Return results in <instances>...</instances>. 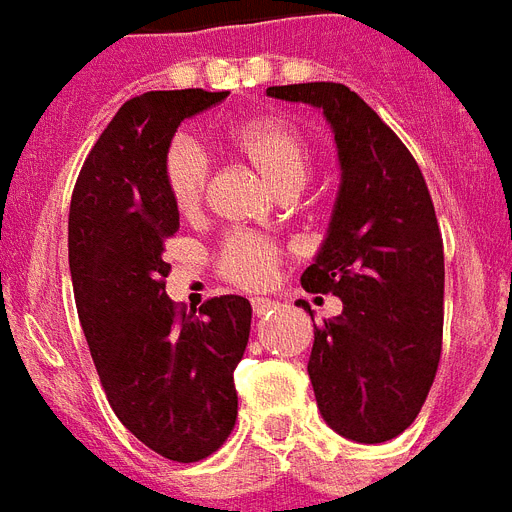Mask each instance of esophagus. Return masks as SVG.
<instances>
[{
  "label": "esophagus",
  "instance_id": "34e87169",
  "mask_svg": "<svg viewBox=\"0 0 512 512\" xmlns=\"http://www.w3.org/2000/svg\"><path fill=\"white\" fill-rule=\"evenodd\" d=\"M273 310H276V302H270V299L265 297L252 299V313H255L257 318H265V315H270Z\"/></svg>",
  "mask_w": 512,
  "mask_h": 512
}]
</instances>
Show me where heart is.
<instances>
[{"label":"heart","instance_id":"b5f03b06","mask_svg":"<svg viewBox=\"0 0 512 512\" xmlns=\"http://www.w3.org/2000/svg\"><path fill=\"white\" fill-rule=\"evenodd\" d=\"M228 144L247 157L278 191L299 189L310 176V147L292 123L278 118H247L228 128ZM210 162L189 139H176L162 157V181L181 215L202 207ZM281 249L255 234H231L220 244L215 268L228 284L263 289L276 278Z\"/></svg>","mask_w":512,"mask_h":512}]
</instances>
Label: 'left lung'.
<instances>
[{"mask_svg": "<svg viewBox=\"0 0 512 512\" xmlns=\"http://www.w3.org/2000/svg\"><path fill=\"white\" fill-rule=\"evenodd\" d=\"M268 97L323 110L342 165L326 242L302 273L305 292L344 305L313 323L315 402L344 439L389 442L421 413L442 355L444 247L429 186L400 136L344 83L270 86Z\"/></svg>", "mask_w": 512, "mask_h": 512, "instance_id": "1", "label": "left lung"}]
</instances>
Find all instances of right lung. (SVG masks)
Returning <instances> with one entry per match:
<instances>
[{
    "label": "right lung",
    "instance_id": "1",
    "mask_svg": "<svg viewBox=\"0 0 512 512\" xmlns=\"http://www.w3.org/2000/svg\"><path fill=\"white\" fill-rule=\"evenodd\" d=\"M228 91H147L128 99L78 173L68 257L83 336L120 423L149 450L197 463L234 431V371L247 350L252 307L239 294L186 315L165 294V239L178 210L162 157L186 118Z\"/></svg>",
    "mask_w": 512,
    "mask_h": 512
}]
</instances>
